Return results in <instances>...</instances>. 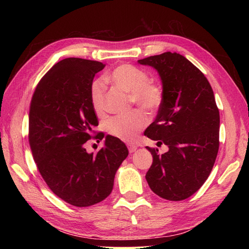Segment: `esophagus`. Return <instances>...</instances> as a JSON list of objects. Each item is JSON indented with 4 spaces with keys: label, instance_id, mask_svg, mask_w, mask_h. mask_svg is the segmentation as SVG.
Returning a JSON list of instances; mask_svg holds the SVG:
<instances>
[{
    "label": "esophagus",
    "instance_id": "1",
    "mask_svg": "<svg viewBox=\"0 0 249 249\" xmlns=\"http://www.w3.org/2000/svg\"><path fill=\"white\" fill-rule=\"evenodd\" d=\"M137 150V145L135 144H128V151L129 153H134Z\"/></svg>",
    "mask_w": 249,
    "mask_h": 249
}]
</instances>
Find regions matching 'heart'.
<instances>
[{"label":"heart","instance_id":"heart-1","mask_svg":"<svg viewBox=\"0 0 249 249\" xmlns=\"http://www.w3.org/2000/svg\"><path fill=\"white\" fill-rule=\"evenodd\" d=\"M108 80L129 94V102L147 111H155L162 103V89L140 68L122 64L109 73ZM93 109L97 114L105 112L106 87L103 81L95 80L89 89ZM147 124L146 115L141 110H134L124 115H116L107 121L109 135L125 142H133Z\"/></svg>","mask_w":249,"mask_h":249}]
</instances>
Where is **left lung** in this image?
I'll return each mask as SVG.
<instances>
[{"mask_svg": "<svg viewBox=\"0 0 249 249\" xmlns=\"http://www.w3.org/2000/svg\"><path fill=\"white\" fill-rule=\"evenodd\" d=\"M158 71L162 103L144 136L168 152L146 146L153 162L145 178L150 188L170 201L187 199L202 186L219 149V110L203 72L177 52L139 60Z\"/></svg>", "mask_w": 249, "mask_h": 249, "instance_id": "left-lung-1", "label": "left lung"}]
</instances>
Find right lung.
I'll list each match as a JSON object with an SVG mask.
<instances>
[{
	"label": "right lung",
	"instance_id": "add662e5",
	"mask_svg": "<svg viewBox=\"0 0 249 249\" xmlns=\"http://www.w3.org/2000/svg\"><path fill=\"white\" fill-rule=\"evenodd\" d=\"M100 62L67 57L40 79L32 96L29 143L37 169L51 192L71 205L96 204L112 192L115 172L128 155L120 139L107 136L96 155L89 154V139L98 125L89 89Z\"/></svg>",
	"mask_w": 249,
	"mask_h": 249
}]
</instances>
